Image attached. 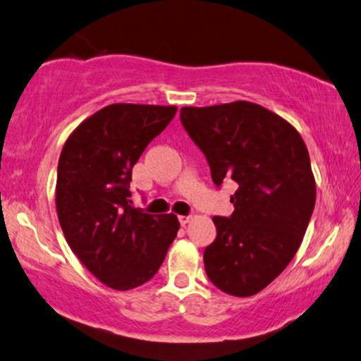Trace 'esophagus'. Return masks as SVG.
<instances>
[{
    "label": "esophagus",
    "mask_w": 361,
    "mask_h": 361,
    "mask_svg": "<svg viewBox=\"0 0 361 361\" xmlns=\"http://www.w3.org/2000/svg\"><path fill=\"white\" fill-rule=\"evenodd\" d=\"M178 221H180L181 226H185V224H188L189 221H191V215H180L178 216Z\"/></svg>",
    "instance_id": "esophagus-1"
}]
</instances>
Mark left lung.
<instances>
[{"instance_id":"obj_1","label":"left lung","mask_w":361,"mask_h":361,"mask_svg":"<svg viewBox=\"0 0 361 361\" xmlns=\"http://www.w3.org/2000/svg\"><path fill=\"white\" fill-rule=\"evenodd\" d=\"M181 124L209 162L219 188L239 185L229 218L215 216L216 239L205 248V272L232 296H252L295 258L315 207V180L304 140L256 103L185 106Z\"/></svg>"}]
</instances>
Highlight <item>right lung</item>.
<instances>
[{"label": "right lung", "instance_id": "add662e5", "mask_svg": "<svg viewBox=\"0 0 361 361\" xmlns=\"http://www.w3.org/2000/svg\"><path fill=\"white\" fill-rule=\"evenodd\" d=\"M175 113L176 106L108 105L71 133L60 154V226L73 253L109 288L132 290L154 277L180 229L173 213L130 205L132 169Z\"/></svg>", "mask_w": 361, "mask_h": 361}]
</instances>
